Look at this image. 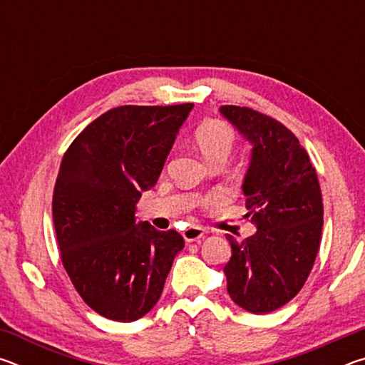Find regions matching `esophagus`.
<instances>
[{"label": "esophagus", "mask_w": 365, "mask_h": 365, "mask_svg": "<svg viewBox=\"0 0 365 365\" xmlns=\"http://www.w3.org/2000/svg\"><path fill=\"white\" fill-rule=\"evenodd\" d=\"M183 238H185V242H188V243H193V242H200L201 238H205V235H206V232H205V228H201V227H196V225H190V227H187L183 230Z\"/></svg>", "instance_id": "obj_1"}]
</instances>
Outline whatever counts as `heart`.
<instances>
[{
	"label": "heart",
	"instance_id": "heart-1",
	"mask_svg": "<svg viewBox=\"0 0 365 365\" xmlns=\"http://www.w3.org/2000/svg\"><path fill=\"white\" fill-rule=\"evenodd\" d=\"M195 140L207 163H215L220 159L227 160L230 156L237 143V135L224 122L206 120L196 128Z\"/></svg>",
	"mask_w": 365,
	"mask_h": 365
}]
</instances>
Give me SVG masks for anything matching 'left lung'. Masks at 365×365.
<instances>
[{
	"mask_svg": "<svg viewBox=\"0 0 365 365\" xmlns=\"http://www.w3.org/2000/svg\"><path fill=\"white\" fill-rule=\"evenodd\" d=\"M220 113L252 143L243 193L246 217L257 227L243 242L227 235V292L248 312L267 314L299 293L316 261L324 225L317 172L294 133L274 117L228 104Z\"/></svg>",
	"mask_w": 365,
	"mask_h": 365,
	"instance_id": "8db88e82",
	"label": "left lung"
}]
</instances>
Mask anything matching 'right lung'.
Segmentation results:
<instances>
[{"instance_id":"1","label":"right lung","mask_w":365,"mask_h":365,"mask_svg":"<svg viewBox=\"0 0 365 365\" xmlns=\"http://www.w3.org/2000/svg\"><path fill=\"white\" fill-rule=\"evenodd\" d=\"M193 103L119 106L72 141L61 160L53 220L61 261L82 299L100 316L133 322L163 293L182 235L135 222V206L156 185Z\"/></svg>"}]
</instances>
